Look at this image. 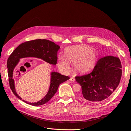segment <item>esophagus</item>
<instances>
[{
  "label": "esophagus",
  "mask_w": 131,
  "mask_h": 131,
  "mask_svg": "<svg viewBox=\"0 0 131 131\" xmlns=\"http://www.w3.org/2000/svg\"><path fill=\"white\" fill-rule=\"evenodd\" d=\"M70 81H72V82H75V78H74V77H71V78H70Z\"/></svg>",
  "instance_id": "34e87169"
}]
</instances>
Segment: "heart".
I'll use <instances>...</instances> for the list:
<instances>
[{
  "instance_id": "obj_1",
  "label": "heart",
  "mask_w": 131,
  "mask_h": 131,
  "mask_svg": "<svg viewBox=\"0 0 131 131\" xmlns=\"http://www.w3.org/2000/svg\"><path fill=\"white\" fill-rule=\"evenodd\" d=\"M97 60L95 50L85 45H78L67 48L64 51V56L58 57V66L61 71L69 69V62L73 61L75 71L79 73L88 72L94 66Z\"/></svg>"
}]
</instances>
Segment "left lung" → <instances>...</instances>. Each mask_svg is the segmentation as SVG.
<instances>
[{
	"label": "left lung",
	"instance_id": "8db88e82",
	"mask_svg": "<svg viewBox=\"0 0 131 131\" xmlns=\"http://www.w3.org/2000/svg\"><path fill=\"white\" fill-rule=\"evenodd\" d=\"M121 68L118 57L108 56L100 58L90 73L75 77L82 88L81 98L89 102L106 100L119 84Z\"/></svg>",
	"mask_w": 131,
	"mask_h": 131
}]
</instances>
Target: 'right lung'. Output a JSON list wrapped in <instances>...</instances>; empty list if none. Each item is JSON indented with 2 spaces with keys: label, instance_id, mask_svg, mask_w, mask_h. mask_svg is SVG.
<instances>
[{
  "label": "right lung",
  "instance_id": "add662e5",
  "mask_svg": "<svg viewBox=\"0 0 131 131\" xmlns=\"http://www.w3.org/2000/svg\"><path fill=\"white\" fill-rule=\"evenodd\" d=\"M60 47L48 40L37 39L26 41L19 45L13 51L7 60V67L8 68L9 83L13 93L20 100H22L17 94L14 80L13 78V71L19 61V59L26 57H36L40 58L52 65H56L57 62V52ZM50 84L49 90L44 98L37 102H28L24 100L23 101L32 106L42 105L49 101L56 93L59 85L69 80L67 76L61 75L56 72L51 73Z\"/></svg>",
  "mask_w": 131,
  "mask_h": 131
}]
</instances>
